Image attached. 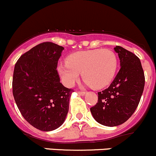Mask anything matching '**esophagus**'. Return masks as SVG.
<instances>
[{"mask_svg":"<svg viewBox=\"0 0 156 156\" xmlns=\"http://www.w3.org/2000/svg\"><path fill=\"white\" fill-rule=\"evenodd\" d=\"M77 93H78L79 95H81V96H83V95L85 94L84 91H77Z\"/></svg>","mask_w":156,"mask_h":156,"instance_id":"esophagus-1","label":"esophagus"}]
</instances>
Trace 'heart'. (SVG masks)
I'll use <instances>...</instances> for the list:
<instances>
[{"label":"heart","mask_w":156,"mask_h":156,"mask_svg":"<svg viewBox=\"0 0 156 156\" xmlns=\"http://www.w3.org/2000/svg\"><path fill=\"white\" fill-rule=\"evenodd\" d=\"M117 68V56L112 51L94 49L72 54L57 66V71L66 86H73L82 72L87 84L100 89L111 83Z\"/></svg>","instance_id":"1"}]
</instances>
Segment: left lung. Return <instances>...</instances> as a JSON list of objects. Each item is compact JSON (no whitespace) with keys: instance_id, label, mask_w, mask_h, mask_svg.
<instances>
[{"instance_id":"1","label":"left lung","mask_w":156,"mask_h":156,"mask_svg":"<svg viewBox=\"0 0 156 156\" xmlns=\"http://www.w3.org/2000/svg\"><path fill=\"white\" fill-rule=\"evenodd\" d=\"M114 51L119 55L120 69L107 89L98 93V102L90 108L99 123L111 127L122 124L134 114L145 83L140 59L118 45Z\"/></svg>"}]
</instances>
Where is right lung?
Here are the masks:
<instances>
[{
    "instance_id": "add662e5",
    "label": "right lung",
    "mask_w": 156,
    "mask_h": 156,
    "mask_svg": "<svg viewBox=\"0 0 156 156\" xmlns=\"http://www.w3.org/2000/svg\"><path fill=\"white\" fill-rule=\"evenodd\" d=\"M63 49L42 42L23 54L15 65L12 93L17 107L31 126L44 132L63 124L74 91L60 83L57 69Z\"/></svg>"
}]
</instances>
